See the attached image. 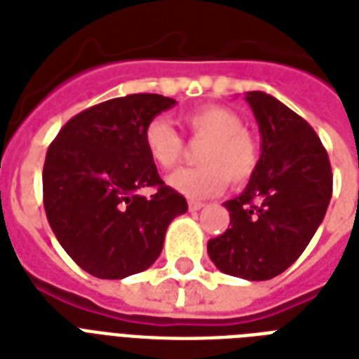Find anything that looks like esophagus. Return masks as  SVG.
Here are the masks:
<instances>
[{
	"instance_id": "34e87169",
	"label": "esophagus",
	"mask_w": 359,
	"mask_h": 359,
	"mask_svg": "<svg viewBox=\"0 0 359 359\" xmlns=\"http://www.w3.org/2000/svg\"><path fill=\"white\" fill-rule=\"evenodd\" d=\"M188 207H190L191 212H197V210H201L205 205H203L201 201H190V203H188Z\"/></svg>"
}]
</instances>
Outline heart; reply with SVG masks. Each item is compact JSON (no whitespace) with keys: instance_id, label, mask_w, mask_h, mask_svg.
<instances>
[{"instance_id":"1","label":"heart","mask_w":359,"mask_h":359,"mask_svg":"<svg viewBox=\"0 0 359 359\" xmlns=\"http://www.w3.org/2000/svg\"><path fill=\"white\" fill-rule=\"evenodd\" d=\"M191 140L205 141L197 154L199 168L179 169L168 177V184L190 199L218 196L225 186L245 184L259 163V149L253 135L235 111L222 106H203L180 117ZM147 154L158 168L169 169L184 151L180 135L162 117L152 119L143 132Z\"/></svg>"}]
</instances>
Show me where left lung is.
<instances>
[{
  "label": "left lung",
  "instance_id": "1",
  "mask_svg": "<svg viewBox=\"0 0 359 359\" xmlns=\"http://www.w3.org/2000/svg\"><path fill=\"white\" fill-rule=\"evenodd\" d=\"M261 132V156L244 191L224 203L231 227L208 240V257L235 278L285 272L323 224L332 199L328 152L306 119L272 95L245 93Z\"/></svg>",
  "mask_w": 359,
  "mask_h": 359
}]
</instances>
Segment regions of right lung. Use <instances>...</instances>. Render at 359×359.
Here are the masks:
<instances>
[{"label": "right lung", "instance_id": "right-lung-1", "mask_svg": "<svg viewBox=\"0 0 359 359\" xmlns=\"http://www.w3.org/2000/svg\"><path fill=\"white\" fill-rule=\"evenodd\" d=\"M151 93L111 98L74 115L48 147L44 210L53 235L86 272L123 279L154 264L169 224L188 210L163 184L143 143L145 126L173 108ZM151 185V198L139 190Z\"/></svg>", "mask_w": 359, "mask_h": 359}]
</instances>
